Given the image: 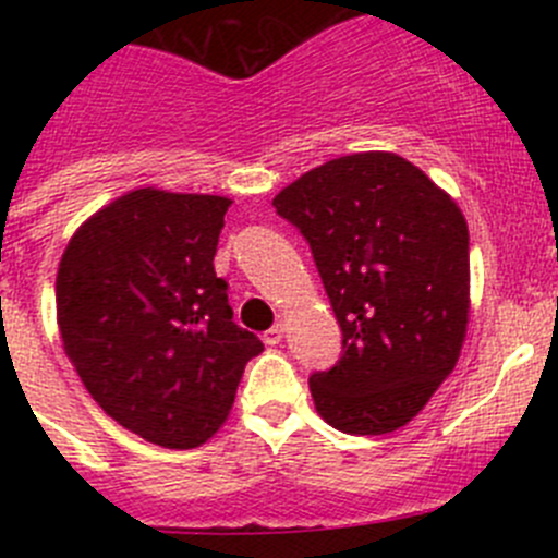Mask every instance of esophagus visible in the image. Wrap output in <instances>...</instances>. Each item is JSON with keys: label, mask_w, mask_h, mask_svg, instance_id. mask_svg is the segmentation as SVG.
Returning a JSON list of instances; mask_svg holds the SVG:
<instances>
[{"label": "esophagus", "mask_w": 558, "mask_h": 558, "mask_svg": "<svg viewBox=\"0 0 558 558\" xmlns=\"http://www.w3.org/2000/svg\"><path fill=\"white\" fill-rule=\"evenodd\" d=\"M283 331H286L283 324H275L272 329L264 331V342H267V345H280V340H283Z\"/></svg>", "instance_id": "1"}]
</instances>
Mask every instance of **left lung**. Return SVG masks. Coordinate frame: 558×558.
I'll use <instances>...</instances> for the list:
<instances>
[{"mask_svg":"<svg viewBox=\"0 0 558 558\" xmlns=\"http://www.w3.org/2000/svg\"><path fill=\"white\" fill-rule=\"evenodd\" d=\"M272 207L307 238L342 329V356L315 373L320 418L388 435L453 373L470 324V232L461 207L388 150L340 156L286 185Z\"/></svg>","mask_w":558,"mask_h":558,"instance_id":"1","label":"left lung"}]
</instances>
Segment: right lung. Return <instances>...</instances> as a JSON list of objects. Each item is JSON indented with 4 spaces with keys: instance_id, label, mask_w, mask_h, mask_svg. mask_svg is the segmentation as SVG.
<instances>
[{
    "instance_id": "1",
    "label": "right lung",
    "mask_w": 558,
    "mask_h": 558,
    "mask_svg": "<svg viewBox=\"0 0 558 558\" xmlns=\"http://www.w3.org/2000/svg\"><path fill=\"white\" fill-rule=\"evenodd\" d=\"M232 199L126 191L88 216L59 262L56 324L94 402L123 429L199 448L232 413L247 359L213 258Z\"/></svg>"
}]
</instances>
